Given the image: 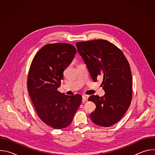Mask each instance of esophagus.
Segmentation results:
<instances>
[{
	"label": "esophagus",
	"mask_w": 155,
	"mask_h": 155,
	"mask_svg": "<svg viewBox=\"0 0 155 155\" xmlns=\"http://www.w3.org/2000/svg\"><path fill=\"white\" fill-rule=\"evenodd\" d=\"M88 96H87V95H83V96H82V98H83V101H87V99H88Z\"/></svg>",
	"instance_id": "1"
}]
</instances>
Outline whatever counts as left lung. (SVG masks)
<instances>
[{"label":"left lung","instance_id":"8db88e82","mask_svg":"<svg viewBox=\"0 0 155 155\" xmlns=\"http://www.w3.org/2000/svg\"><path fill=\"white\" fill-rule=\"evenodd\" d=\"M76 46L94 81L103 77V97L92 95L88 101L96 108L90 115L92 121L102 127L118 123L129 108L132 97V74L125 56L114 44L97 39L78 41Z\"/></svg>","mask_w":155,"mask_h":155}]
</instances>
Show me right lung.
I'll return each mask as SVG.
<instances>
[{"label":"right lung","instance_id":"1","mask_svg":"<svg viewBox=\"0 0 155 155\" xmlns=\"http://www.w3.org/2000/svg\"><path fill=\"white\" fill-rule=\"evenodd\" d=\"M76 53L71 44H47L37 53L29 68L28 90L37 115L56 129L70 125L81 102L80 94L68 96L58 91L63 72Z\"/></svg>","mask_w":155,"mask_h":155}]
</instances>
